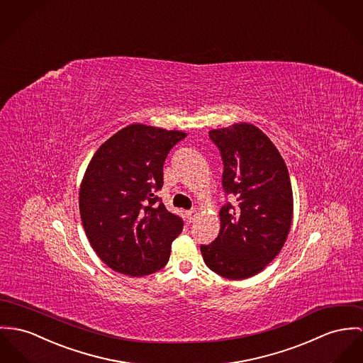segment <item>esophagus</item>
Listing matches in <instances>:
<instances>
[{"instance_id":"1","label":"esophagus","mask_w":363,"mask_h":363,"mask_svg":"<svg viewBox=\"0 0 363 363\" xmlns=\"http://www.w3.org/2000/svg\"><path fill=\"white\" fill-rule=\"evenodd\" d=\"M186 217H188L189 223H194L196 218L199 217V213H197V210H191V211H186Z\"/></svg>"}]
</instances>
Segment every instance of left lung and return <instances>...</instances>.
Segmentation results:
<instances>
[{"mask_svg":"<svg viewBox=\"0 0 363 363\" xmlns=\"http://www.w3.org/2000/svg\"><path fill=\"white\" fill-rule=\"evenodd\" d=\"M208 135L223 156V189L238 203L220 210V235L200 250L213 272L226 279H247L279 254L290 232L289 169L272 140L250 123L211 130Z\"/></svg>","mask_w":363,"mask_h":363,"instance_id":"left-lung-1","label":"left lung"}]
</instances>
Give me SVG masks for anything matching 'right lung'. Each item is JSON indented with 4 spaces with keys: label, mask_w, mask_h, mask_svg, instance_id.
<instances>
[{
    "label": "right lung",
    "mask_w": 363,
    "mask_h": 363,
    "mask_svg": "<svg viewBox=\"0 0 363 363\" xmlns=\"http://www.w3.org/2000/svg\"><path fill=\"white\" fill-rule=\"evenodd\" d=\"M182 131L130 124L92 156L80 185L85 235L113 271L146 277L166 267L184 223L159 203L163 164Z\"/></svg>",
    "instance_id": "add662e5"
}]
</instances>
